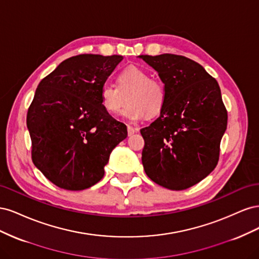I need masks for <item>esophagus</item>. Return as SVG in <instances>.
I'll list each match as a JSON object with an SVG mask.
<instances>
[{
    "instance_id": "obj_1",
    "label": "esophagus",
    "mask_w": 259,
    "mask_h": 259,
    "mask_svg": "<svg viewBox=\"0 0 259 259\" xmlns=\"http://www.w3.org/2000/svg\"><path fill=\"white\" fill-rule=\"evenodd\" d=\"M136 132H137L136 127H133V126H131V125H127V134H128V136L134 135Z\"/></svg>"
}]
</instances>
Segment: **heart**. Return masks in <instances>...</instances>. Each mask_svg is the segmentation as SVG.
Wrapping results in <instances>:
<instances>
[{"label":"heart","mask_w":259,"mask_h":259,"mask_svg":"<svg viewBox=\"0 0 259 259\" xmlns=\"http://www.w3.org/2000/svg\"><path fill=\"white\" fill-rule=\"evenodd\" d=\"M127 95V105L123 115L131 121L144 120L149 115L159 114L166 103L164 85L152 80L146 70L137 66L125 68L117 75L116 86L105 83L99 92L100 105L109 114L120 112Z\"/></svg>","instance_id":"1"}]
</instances>
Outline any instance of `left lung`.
I'll return each instance as SVG.
<instances>
[{
  "mask_svg": "<svg viewBox=\"0 0 259 259\" xmlns=\"http://www.w3.org/2000/svg\"><path fill=\"white\" fill-rule=\"evenodd\" d=\"M166 91L160 116L140 130L143 165L152 182L170 190L200 183L219 159L227 110L217 81L198 62L174 54L140 55Z\"/></svg>",
  "mask_w": 259,
  "mask_h": 259,
  "instance_id": "obj_1",
  "label": "left lung"
}]
</instances>
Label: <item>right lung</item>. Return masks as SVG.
I'll use <instances>...</instances> for the list:
<instances>
[{
  "mask_svg": "<svg viewBox=\"0 0 259 259\" xmlns=\"http://www.w3.org/2000/svg\"><path fill=\"white\" fill-rule=\"evenodd\" d=\"M120 55L83 54L64 60L37 85L27 114L36 168L61 189L84 190L105 175L126 125L105 111L99 92Z\"/></svg>",
  "mask_w": 259,
  "mask_h": 259,
  "instance_id": "add662e5",
  "label": "right lung"
}]
</instances>
